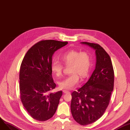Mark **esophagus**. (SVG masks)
<instances>
[{
	"mask_svg": "<svg viewBox=\"0 0 130 130\" xmlns=\"http://www.w3.org/2000/svg\"><path fill=\"white\" fill-rule=\"evenodd\" d=\"M63 93H64V94H68V93H70V91H68V90H63Z\"/></svg>",
	"mask_w": 130,
	"mask_h": 130,
	"instance_id": "obj_1",
	"label": "esophagus"
}]
</instances>
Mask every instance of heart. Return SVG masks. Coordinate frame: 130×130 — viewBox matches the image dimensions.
Returning <instances> with one entry per match:
<instances>
[{
	"label": "heart",
	"instance_id": "heart-1",
	"mask_svg": "<svg viewBox=\"0 0 130 130\" xmlns=\"http://www.w3.org/2000/svg\"><path fill=\"white\" fill-rule=\"evenodd\" d=\"M61 59L66 66H69V76L59 83L60 89H71L78 83L79 77L85 78L88 75L91 66V57L87 51L71 50L64 52ZM51 69L54 75L59 77L62 73L63 66L57 60H53Z\"/></svg>",
	"mask_w": 130,
	"mask_h": 130
}]
</instances>
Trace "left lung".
Wrapping results in <instances>:
<instances>
[{"label": "left lung", "mask_w": 130, "mask_h": 130, "mask_svg": "<svg viewBox=\"0 0 130 130\" xmlns=\"http://www.w3.org/2000/svg\"><path fill=\"white\" fill-rule=\"evenodd\" d=\"M95 50V69L88 82L71 94V112L78 123L86 125L100 119L109 103L114 88V72L110 58L98 44L82 42Z\"/></svg>", "instance_id": "obj_1"}]
</instances>
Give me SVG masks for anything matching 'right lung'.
<instances>
[{"label": "right lung", "mask_w": 130, "mask_h": 130, "mask_svg": "<svg viewBox=\"0 0 130 130\" xmlns=\"http://www.w3.org/2000/svg\"><path fill=\"white\" fill-rule=\"evenodd\" d=\"M68 42L42 40L30 47L23 59L20 71V98L33 119L45 121L56 112L62 91L52 93L56 85L52 76V56Z\"/></svg>", "instance_id": "1"}]
</instances>
